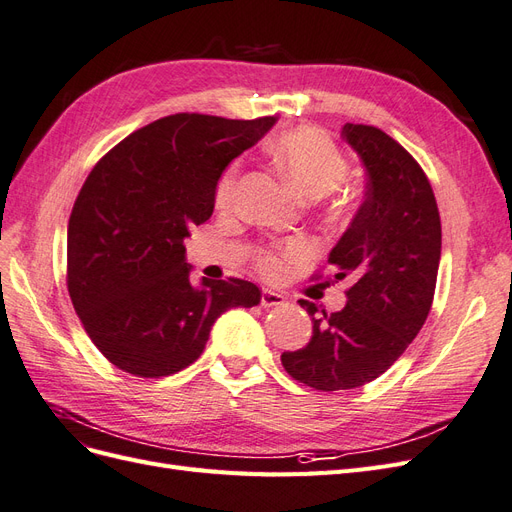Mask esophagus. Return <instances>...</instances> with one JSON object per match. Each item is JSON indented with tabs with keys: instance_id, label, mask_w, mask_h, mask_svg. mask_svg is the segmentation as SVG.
<instances>
[{
	"instance_id": "1",
	"label": "esophagus",
	"mask_w": 512,
	"mask_h": 512,
	"mask_svg": "<svg viewBox=\"0 0 512 512\" xmlns=\"http://www.w3.org/2000/svg\"><path fill=\"white\" fill-rule=\"evenodd\" d=\"M286 299L282 297L280 292H273V290H262L260 294V305L262 307H277V305H284Z\"/></svg>"
}]
</instances>
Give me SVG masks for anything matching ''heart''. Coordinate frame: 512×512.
Listing matches in <instances>:
<instances>
[{
	"mask_svg": "<svg viewBox=\"0 0 512 512\" xmlns=\"http://www.w3.org/2000/svg\"><path fill=\"white\" fill-rule=\"evenodd\" d=\"M280 175L288 181L292 190L301 196L320 198L331 194L348 175V162L342 151L335 147L331 138L316 128H297L282 134L269 145ZM237 190V168L232 166L220 179L215 200L220 207H228ZM307 254L301 241H290L280 250L267 252L260 258V267L269 275L282 273L290 262Z\"/></svg>",
	"mask_w": 512,
	"mask_h": 512,
	"instance_id": "1",
	"label": "heart"
}]
</instances>
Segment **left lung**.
Returning <instances> with one entry per match:
<instances>
[{
    "instance_id": "obj_1",
    "label": "left lung",
    "mask_w": 512,
    "mask_h": 512,
    "mask_svg": "<svg viewBox=\"0 0 512 512\" xmlns=\"http://www.w3.org/2000/svg\"><path fill=\"white\" fill-rule=\"evenodd\" d=\"M346 143L365 168V200L329 254L348 280L346 307L312 318L301 350L284 352L288 374L318 391L356 389L389 369L421 331L436 290L442 226L423 168L389 134L346 123ZM309 316L316 303L299 301Z\"/></svg>"
}]
</instances>
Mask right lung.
I'll return each mask as SVG.
<instances>
[{
    "mask_svg": "<svg viewBox=\"0 0 512 512\" xmlns=\"http://www.w3.org/2000/svg\"><path fill=\"white\" fill-rule=\"evenodd\" d=\"M275 121L162 117L89 173L68 222V292L115 367L141 378L177 374L203 354L224 312L260 303L258 286L235 277L194 284L183 239L211 218L226 166Z\"/></svg>",
    "mask_w": 512,
    "mask_h": 512,
    "instance_id": "obj_1",
    "label": "right lung"
}]
</instances>
